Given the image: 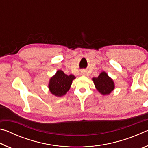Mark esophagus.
Listing matches in <instances>:
<instances>
[{
  "instance_id": "1",
  "label": "esophagus",
  "mask_w": 148,
  "mask_h": 148,
  "mask_svg": "<svg viewBox=\"0 0 148 148\" xmlns=\"http://www.w3.org/2000/svg\"><path fill=\"white\" fill-rule=\"evenodd\" d=\"M81 74H82V75H86V72L82 71V72H81Z\"/></svg>"
}]
</instances>
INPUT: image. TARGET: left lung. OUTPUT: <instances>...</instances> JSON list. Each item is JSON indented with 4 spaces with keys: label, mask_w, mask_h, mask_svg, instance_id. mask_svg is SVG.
Instances as JSON below:
<instances>
[{
    "label": "left lung",
    "mask_w": 148,
    "mask_h": 148,
    "mask_svg": "<svg viewBox=\"0 0 148 148\" xmlns=\"http://www.w3.org/2000/svg\"><path fill=\"white\" fill-rule=\"evenodd\" d=\"M92 81L95 88L102 95H110L115 89L114 80L104 71L101 72L98 77H93Z\"/></svg>",
    "instance_id": "left-lung-1"
}]
</instances>
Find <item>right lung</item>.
Listing matches in <instances>:
<instances>
[{"label":"right lung","instance_id":"1","mask_svg":"<svg viewBox=\"0 0 148 148\" xmlns=\"http://www.w3.org/2000/svg\"><path fill=\"white\" fill-rule=\"evenodd\" d=\"M76 78L73 75L65 74L61 70H58L56 74L49 79V91L57 97H61L67 93L71 88L72 81Z\"/></svg>","mask_w":148,"mask_h":148}]
</instances>
